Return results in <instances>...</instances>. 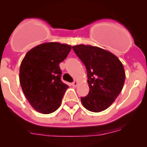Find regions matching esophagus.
Segmentation results:
<instances>
[{
	"label": "esophagus",
	"mask_w": 147,
	"mask_h": 147,
	"mask_svg": "<svg viewBox=\"0 0 147 147\" xmlns=\"http://www.w3.org/2000/svg\"><path fill=\"white\" fill-rule=\"evenodd\" d=\"M78 82H77V81H75V82H73L72 83V85L73 86V87H77V85H78Z\"/></svg>",
	"instance_id": "esophagus-1"
}]
</instances>
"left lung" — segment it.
Here are the masks:
<instances>
[{"label":"left lung","instance_id":"left-lung-1","mask_svg":"<svg viewBox=\"0 0 147 147\" xmlns=\"http://www.w3.org/2000/svg\"><path fill=\"white\" fill-rule=\"evenodd\" d=\"M72 49L85 65L90 91L81 97L84 108L100 112L116 100L124 86L125 72L122 63L110 52L92 45H78Z\"/></svg>","mask_w":147,"mask_h":147}]
</instances>
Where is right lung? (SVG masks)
<instances>
[{"label": "right lung", "instance_id": "right-lung-1", "mask_svg": "<svg viewBox=\"0 0 147 147\" xmlns=\"http://www.w3.org/2000/svg\"><path fill=\"white\" fill-rule=\"evenodd\" d=\"M72 47L60 42H45L26 53L20 67L19 79L28 101L36 111L50 114L60 107L69 86L61 81L60 63Z\"/></svg>", "mask_w": 147, "mask_h": 147}]
</instances>
